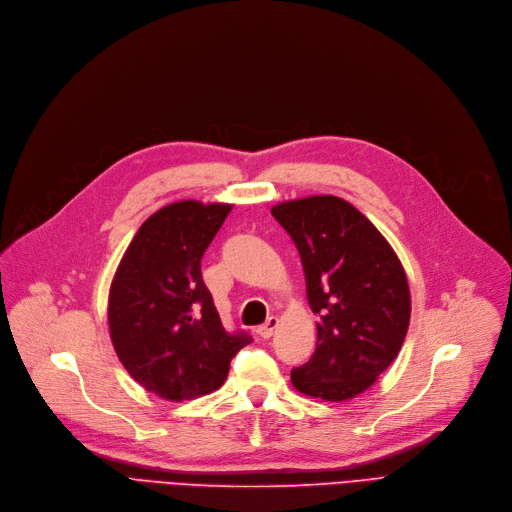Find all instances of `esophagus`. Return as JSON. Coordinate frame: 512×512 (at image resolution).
<instances>
[{"label":"esophagus","instance_id":"esophagus-1","mask_svg":"<svg viewBox=\"0 0 512 512\" xmlns=\"http://www.w3.org/2000/svg\"><path fill=\"white\" fill-rule=\"evenodd\" d=\"M278 324H280V319L278 317H270V319H267L265 321V324L263 326H259L257 328V334L261 336V338H272L274 336V332H276V328H278Z\"/></svg>","mask_w":512,"mask_h":512}]
</instances>
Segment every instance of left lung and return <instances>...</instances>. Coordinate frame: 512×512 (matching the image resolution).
Returning a JSON list of instances; mask_svg holds the SVG:
<instances>
[{"label": "left lung", "instance_id": "8db88e82", "mask_svg": "<svg viewBox=\"0 0 512 512\" xmlns=\"http://www.w3.org/2000/svg\"><path fill=\"white\" fill-rule=\"evenodd\" d=\"M272 215L299 249L307 301L319 317L315 353L290 371V382L313 398L351 400L375 384L405 342V267L384 234L340 197L284 201Z\"/></svg>", "mask_w": 512, "mask_h": 512}]
</instances>
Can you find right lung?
I'll return each mask as SVG.
<instances>
[{"label":"right lung","instance_id":"add662e5","mask_svg":"<svg viewBox=\"0 0 512 512\" xmlns=\"http://www.w3.org/2000/svg\"><path fill=\"white\" fill-rule=\"evenodd\" d=\"M230 203L176 201L130 240L112 278L107 324L114 351L147 392L182 402L218 390L230 359L251 342L228 334L201 278V257Z\"/></svg>","mask_w":512,"mask_h":512}]
</instances>
